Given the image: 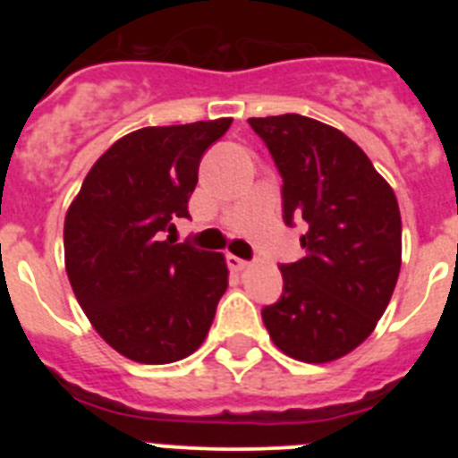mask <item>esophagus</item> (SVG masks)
<instances>
[{"mask_svg":"<svg viewBox=\"0 0 458 458\" xmlns=\"http://www.w3.org/2000/svg\"><path fill=\"white\" fill-rule=\"evenodd\" d=\"M226 266H229L232 270H245L250 266V261L236 257V254H226Z\"/></svg>","mask_w":458,"mask_h":458,"instance_id":"obj_1","label":"esophagus"}]
</instances>
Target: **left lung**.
Masks as SVG:
<instances>
[{
  "label": "left lung",
  "instance_id": "8db88e82",
  "mask_svg": "<svg viewBox=\"0 0 458 458\" xmlns=\"http://www.w3.org/2000/svg\"><path fill=\"white\" fill-rule=\"evenodd\" d=\"M282 176L284 222H305V257L261 310L282 353L333 362L374 333L402 268V216L387 181L342 131L301 114L250 119Z\"/></svg>",
  "mask_w": 458,
  "mask_h": 458
}]
</instances>
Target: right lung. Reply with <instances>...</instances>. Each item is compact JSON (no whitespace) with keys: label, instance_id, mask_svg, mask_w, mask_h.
I'll return each mask as SVG.
<instances>
[{"label":"right lung","instance_id":"1","mask_svg":"<svg viewBox=\"0 0 458 458\" xmlns=\"http://www.w3.org/2000/svg\"><path fill=\"white\" fill-rule=\"evenodd\" d=\"M232 119L141 128L114 141L87 174L64 222L72 293L96 333L125 358L167 365L199 349L226 291L225 257L174 245L176 217L201 156Z\"/></svg>","mask_w":458,"mask_h":458}]
</instances>
